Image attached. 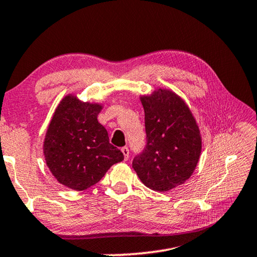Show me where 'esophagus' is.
Returning <instances> with one entry per match:
<instances>
[{
	"instance_id": "esophagus-1",
	"label": "esophagus",
	"mask_w": 257,
	"mask_h": 257,
	"mask_svg": "<svg viewBox=\"0 0 257 257\" xmlns=\"http://www.w3.org/2000/svg\"><path fill=\"white\" fill-rule=\"evenodd\" d=\"M121 151H122V153H123V156H124V160H128V158H129V149L127 148V146H123V148L121 149Z\"/></svg>"
}]
</instances>
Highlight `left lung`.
Instances as JSON below:
<instances>
[{
    "mask_svg": "<svg viewBox=\"0 0 257 257\" xmlns=\"http://www.w3.org/2000/svg\"><path fill=\"white\" fill-rule=\"evenodd\" d=\"M146 144L133 160L140 180L151 190L169 191L189 180L201 153V136L192 113L176 93L158 89L141 97Z\"/></svg>",
    "mask_w": 257,
    "mask_h": 257,
    "instance_id": "obj_1",
    "label": "left lung"
}]
</instances>
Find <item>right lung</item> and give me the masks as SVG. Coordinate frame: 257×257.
Segmentation results:
<instances>
[{
  "label": "right lung",
  "instance_id": "right-lung-1",
  "mask_svg": "<svg viewBox=\"0 0 257 257\" xmlns=\"http://www.w3.org/2000/svg\"><path fill=\"white\" fill-rule=\"evenodd\" d=\"M101 106L66 96L56 108L44 140V157L57 181L83 191L98 183L123 153L109 143L97 115Z\"/></svg>",
  "mask_w": 257,
  "mask_h": 257
}]
</instances>
